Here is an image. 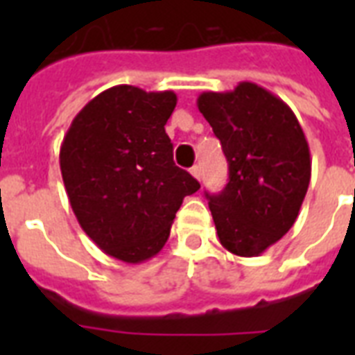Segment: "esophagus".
Here are the masks:
<instances>
[{
	"instance_id": "obj_1",
	"label": "esophagus",
	"mask_w": 355,
	"mask_h": 355,
	"mask_svg": "<svg viewBox=\"0 0 355 355\" xmlns=\"http://www.w3.org/2000/svg\"><path fill=\"white\" fill-rule=\"evenodd\" d=\"M191 175H193L197 180H200V177H202V173H200V166H193L191 167Z\"/></svg>"
}]
</instances>
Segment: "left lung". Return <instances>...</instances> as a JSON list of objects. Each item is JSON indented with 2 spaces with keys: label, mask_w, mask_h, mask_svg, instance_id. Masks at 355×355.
I'll return each instance as SVG.
<instances>
[{
  "label": "left lung",
  "mask_w": 355,
  "mask_h": 355,
  "mask_svg": "<svg viewBox=\"0 0 355 355\" xmlns=\"http://www.w3.org/2000/svg\"><path fill=\"white\" fill-rule=\"evenodd\" d=\"M197 107L221 139L228 184L208 195L219 241L252 258L295 225L311 178L308 139L280 97L254 83L202 92Z\"/></svg>",
  "instance_id": "1"
}]
</instances>
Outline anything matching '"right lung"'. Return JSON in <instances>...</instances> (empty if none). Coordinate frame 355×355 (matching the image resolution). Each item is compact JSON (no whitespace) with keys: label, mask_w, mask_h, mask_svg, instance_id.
Masks as SVG:
<instances>
[{"label":"right lung","mask_w":355,"mask_h":355,"mask_svg":"<svg viewBox=\"0 0 355 355\" xmlns=\"http://www.w3.org/2000/svg\"><path fill=\"white\" fill-rule=\"evenodd\" d=\"M177 94L128 85L101 92L60 145L69 205L86 236L125 263L160 252L186 195L200 184L175 166L166 123Z\"/></svg>","instance_id":"obj_1"}]
</instances>
